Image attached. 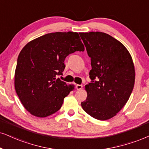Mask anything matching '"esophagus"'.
I'll return each mask as SVG.
<instances>
[{
    "label": "esophagus",
    "instance_id": "1",
    "mask_svg": "<svg viewBox=\"0 0 149 149\" xmlns=\"http://www.w3.org/2000/svg\"><path fill=\"white\" fill-rule=\"evenodd\" d=\"M76 88H77V90H78V91H80V90H81L82 88H83V86L79 85V84H77V85L76 86Z\"/></svg>",
    "mask_w": 149,
    "mask_h": 149
}]
</instances>
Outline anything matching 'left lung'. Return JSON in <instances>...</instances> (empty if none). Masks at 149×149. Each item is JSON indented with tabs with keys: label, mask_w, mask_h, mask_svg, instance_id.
I'll return each instance as SVG.
<instances>
[{
	"label": "left lung",
	"mask_w": 149,
	"mask_h": 149,
	"mask_svg": "<svg viewBox=\"0 0 149 149\" xmlns=\"http://www.w3.org/2000/svg\"><path fill=\"white\" fill-rule=\"evenodd\" d=\"M91 58V83L85 86L84 111L99 120L113 117L128 102L135 84L134 63L128 49L109 34L81 32Z\"/></svg>",
	"instance_id": "obj_1"
}]
</instances>
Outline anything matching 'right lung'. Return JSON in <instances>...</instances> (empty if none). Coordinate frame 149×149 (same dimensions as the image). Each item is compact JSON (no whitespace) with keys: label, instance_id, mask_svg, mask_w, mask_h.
I'll use <instances>...</instances> for the list:
<instances>
[{"label":"right lung","instance_id":"right-lung-1","mask_svg":"<svg viewBox=\"0 0 149 149\" xmlns=\"http://www.w3.org/2000/svg\"><path fill=\"white\" fill-rule=\"evenodd\" d=\"M84 51L77 32L49 33L22 49L14 74L16 94L31 115L45 117L58 111L74 85L56 79L63 74L68 55Z\"/></svg>","mask_w":149,"mask_h":149}]
</instances>
